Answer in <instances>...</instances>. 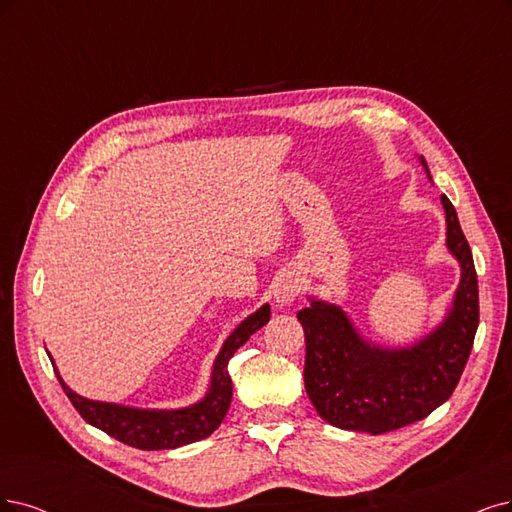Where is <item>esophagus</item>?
I'll return each instance as SVG.
<instances>
[{"label":"esophagus","instance_id":"obj_1","mask_svg":"<svg viewBox=\"0 0 512 512\" xmlns=\"http://www.w3.org/2000/svg\"><path fill=\"white\" fill-rule=\"evenodd\" d=\"M301 291H304V282H301L297 274L287 272L278 278L272 295H274L276 306H291Z\"/></svg>","mask_w":512,"mask_h":512}]
</instances>
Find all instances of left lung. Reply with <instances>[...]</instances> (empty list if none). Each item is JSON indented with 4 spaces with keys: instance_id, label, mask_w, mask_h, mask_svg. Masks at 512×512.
I'll return each instance as SVG.
<instances>
[{
    "instance_id": "8db88e82",
    "label": "left lung",
    "mask_w": 512,
    "mask_h": 512,
    "mask_svg": "<svg viewBox=\"0 0 512 512\" xmlns=\"http://www.w3.org/2000/svg\"><path fill=\"white\" fill-rule=\"evenodd\" d=\"M432 181L424 158H418ZM447 251L460 285L441 323L411 346L365 339L337 304L310 297L297 318L306 333V392L318 415L342 430L382 434L424 420L456 390L479 327V285L456 208L441 196Z\"/></svg>"
}]
</instances>
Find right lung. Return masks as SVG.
<instances>
[{
  "label": "right lung",
  "mask_w": 512,
  "mask_h": 512,
  "mask_svg": "<svg viewBox=\"0 0 512 512\" xmlns=\"http://www.w3.org/2000/svg\"><path fill=\"white\" fill-rule=\"evenodd\" d=\"M270 320V304H263L257 312L246 316L242 323L227 335L223 342L211 373L208 392L194 405L179 409H141L118 403L92 401L86 396L73 392L61 377L59 369L54 367L56 377L69 396L73 407L78 409L82 418L109 437L118 439L130 447L158 451V449H177L202 441L219 428L227 409L232 403V377L227 373V363L234 352L246 344L255 331H259ZM54 365V361H52Z\"/></svg>",
  "instance_id": "add662e5"
}]
</instances>
